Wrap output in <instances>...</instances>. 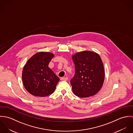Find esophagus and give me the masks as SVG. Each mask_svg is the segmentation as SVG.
<instances>
[{
  "label": "esophagus",
  "mask_w": 133,
  "mask_h": 133,
  "mask_svg": "<svg viewBox=\"0 0 133 133\" xmlns=\"http://www.w3.org/2000/svg\"><path fill=\"white\" fill-rule=\"evenodd\" d=\"M60 79H61V80L66 81V80L68 79V77H61V78H60Z\"/></svg>",
  "instance_id": "obj_1"
}]
</instances>
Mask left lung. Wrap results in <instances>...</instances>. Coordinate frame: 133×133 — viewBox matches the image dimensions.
I'll return each instance as SVG.
<instances>
[{
	"label": "left lung",
	"mask_w": 133,
	"mask_h": 133,
	"mask_svg": "<svg viewBox=\"0 0 133 133\" xmlns=\"http://www.w3.org/2000/svg\"><path fill=\"white\" fill-rule=\"evenodd\" d=\"M75 72L70 82L75 95L85 98L96 94L101 89L104 71L100 56L95 52L83 51L72 56Z\"/></svg>",
	"instance_id": "1"
}]
</instances>
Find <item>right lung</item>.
<instances>
[{"mask_svg": "<svg viewBox=\"0 0 133 133\" xmlns=\"http://www.w3.org/2000/svg\"><path fill=\"white\" fill-rule=\"evenodd\" d=\"M54 54L41 52L31 57L22 74L23 85L31 94L45 97L54 93L59 78L50 69L49 64Z\"/></svg>", "mask_w": 133, "mask_h": 133, "instance_id": "right-lung-1", "label": "right lung"}]
</instances>
